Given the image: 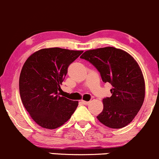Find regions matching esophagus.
I'll return each instance as SVG.
<instances>
[{
	"label": "esophagus",
	"instance_id": "1",
	"mask_svg": "<svg viewBox=\"0 0 159 159\" xmlns=\"http://www.w3.org/2000/svg\"><path fill=\"white\" fill-rule=\"evenodd\" d=\"M81 104H82V105H89L90 104V102H86V101H84V100L81 101Z\"/></svg>",
	"mask_w": 159,
	"mask_h": 159
}]
</instances>
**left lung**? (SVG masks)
Wrapping results in <instances>:
<instances>
[{"label":"left lung","mask_w":159,"mask_h":159,"mask_svg":"<svg viewBox=\"0 0 159 159\" xmlns=\"http://www.w3.org/2000/svg\"><path fill=\"white\" fill-rule=\"evenodd\" d=\"M81 58L92 64L102 81L112 85L110 98L103 99V111L97 118L111 129H121L132 121L144 102L143 74L134 57L114 47L86 51Z\"/></svg>","instance_id":"obj_1"}]
</instances>
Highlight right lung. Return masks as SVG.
<instances>
[{
	"mask_svg": "<svg viewBox=\"0 0 159 159\" xmlns=\"http://www.w3.org/2000/svg\"><path fill=\"white\" fill-rule=\"evenodd\" d=\"M83 51L51 48L33 53L19 78L20 98L32 119L41 127L55 129L68 121L78 105L58 95L68 66Z\"/></svg>",
	"mask_w": 159,
	"mask_h": 159,
	"instance_id": "right-lung-1",
	"label": "right lung"
}]
</instances>
